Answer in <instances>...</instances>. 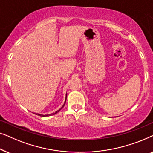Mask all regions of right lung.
<instances>
[{
    "label": "right lung",
    "instance_id": "obj_1",
    "mask_svg": "<svg viewBox=\"0 0 153 153\" xmlns=\"http://www.w3.org/2000/svg\"><path fill=\"white\" fill-rule=\"evenodd\" d=\"M65 102H66V99H65V103H64V104H63V105H62V107H61V108H60L59 110H58V111H56L55 113H53V114H47V115H42V114H36V115H38V116H43V117H44V116H51V115H54V114H57V113H58V112H59V111H60L62 109V107H63V106H65Z\"/></svg>",
    "mask_w": 153,
    "mask_h": 153
}]
</instances>
